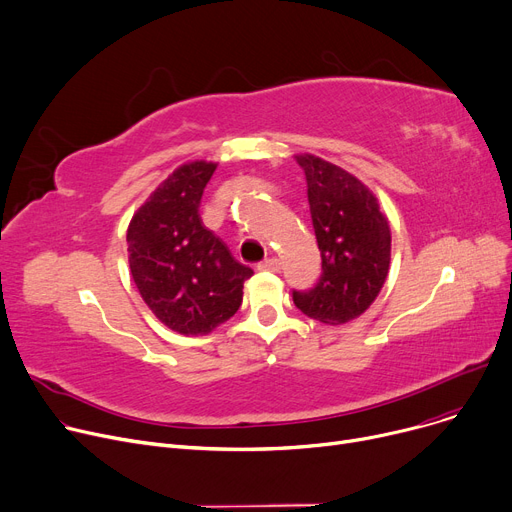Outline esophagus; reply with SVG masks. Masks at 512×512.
Here are the masks:
<instances>
[{"mask_svg":"<svg viewBox=\"0 0 512 512\" xmlns=\"http://www.w3.org/2000/svg\"><path fill=\"white\" fill-rule=\"evenodd\" d=\"M257 269H259V271H280V259L269 257V259L261 261V263L257 265Z\"/></svg>","mask_w":512,"mask_h":512,"instance_id":"esophagus-1","label":"esophagus"}]
</instances>
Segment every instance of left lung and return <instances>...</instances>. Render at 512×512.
Instances as JSON below:
<instances>
[{"label": "left lung", "instance_id": "left-lung-1", "mask_svg": "<svg viewBox=\"0 0 512 512\" xmlns=\"http://www.w3.org/2000/svg\"><path fill=\"white\" fill-rule=\"evenodd\" d=\"M294 158L306 177L323 274L292 298L306 317L344 325L368 309L389 276V220L377 195L342 166L306 152Z\"/></svg>", "mask_w": 512, "mask_h": 512}]
</instances>
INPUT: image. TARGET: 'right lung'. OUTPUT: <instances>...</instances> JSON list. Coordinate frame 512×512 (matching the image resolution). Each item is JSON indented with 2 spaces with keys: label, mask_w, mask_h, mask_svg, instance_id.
I'll use <instances>...</instances> for the list:
<instances>
[{
  "label": "right lung",
  "mask_w": 512,
  "mask_h": 512,
  "mask_svg": "<svg viewBox=\"0 0 512 512\" xmlns=\"http://www.w3.org/2000/svg\"><path fill=\"white\" fill-rule=\"evenodd\" d=\"M216 166L193 160L175 168L127 226L135 286L156 319L183 335H206L228 321L253 276L201 222L199 201Z\"/></svg>",
  "instance_id": "1"
}]
</instances>
